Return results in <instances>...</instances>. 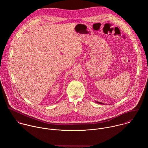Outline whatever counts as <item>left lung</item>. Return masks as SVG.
Returning <instances> with one entry per match:
<instances>
[{"mask_svg":"<svg viewBox=\"0 0 148 148\" xmlns=\"http://www.w3.org/2000/svg\"><path fill=\"white\" fill-rule=\"evenodd\" d=\"M97 103H99V104H104L105 105V103H102V102H98V101H97L96 102Z\"/></svg>","mask_w":148,"mask_h":148,"instance_id":"left-lung-1","label":"left lung"}]
</instances>
